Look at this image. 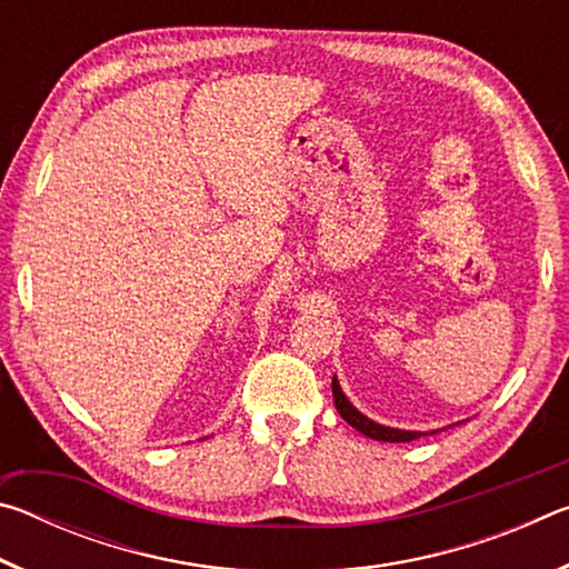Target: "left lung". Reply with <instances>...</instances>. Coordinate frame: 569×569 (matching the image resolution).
Returning <instances> with one entry per match:
<instances>
[{
  "instance_id": "8db88e82",
  "label": "left lung",
  "mask_w": 569,
  "mask_h": 569,
  "mask_svg": "<svg viewBox=\"0 0 569 569\" xmlns=\"http://www.w3.org/2000/svg\"><path fill=\"white\" fill-rule=\"evenodd\" d=\"M331 389H333V401H336V409H339L341 417L351 423L353 429H359L363 437H371L377 441H411V439H419L421 435L419 431H403V429H391V427H381V423L366 419L359 409H353V403L343 397V391L339 387V381H331Z\"/></svg>"
}]
</instances>
